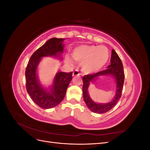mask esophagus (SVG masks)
<instances>
[{
    "mask_svg": "<svg viewBox=\"0 0 150 150\" xmlns=\"http://www.w3.org/2000/svg\"><path fill=\"white\" fill-rule=\"evenodd\" d=\"M80 74H79V71H78V70H75L74 72H73V73H72V76H79Z\"/></svg>",
    "mask_w": 150,
    "mask_h": 150,
    "instance_id": "1",
    "label": "esophagus"
}]
</instances>
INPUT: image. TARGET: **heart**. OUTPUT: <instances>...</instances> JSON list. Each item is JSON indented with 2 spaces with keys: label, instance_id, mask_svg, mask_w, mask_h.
Listing matches in <instances>:
<instances>
[{
  "label": "heart",
  "instance_id": "obj_1",
  "mask_svg": "<svg viewBox=\"0 0 150 150\" xmlns=\"http://www.w3.org/2000/svg\"><path fill=\"white\" fill-rule=\"evenodd\" d=\"M72 57L81 65L85 74L96 73L106 64L109 59L108 49L104 46L81 45L74 49ZM67 62L72 64V61Z\"/></svg>",
  "mask_w": 150,
  "mask_h": 150
}]
</instances>
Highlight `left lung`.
<instances>
[{
	"label": "left lung",
	"instance_id": "8db88e82",
	"mask_svg": "<svg viewBox=\"0 0 150 150\" xmlns=\"http://www.w3.org/2000/svg\"><path fill=\"white\" fill-rule=\"evenodd\" d=\"M111 64L108 66V69L93 74H88L83 76V94L84 101L90 111L98 114L105 113L114 107L121 96L122 89L123 87L125 74L121 59L114 49L112 50ZM103 75H110L115 79L116 83V91L115 97L110 102L106 103H98L94 102L90 98L88 94L89 85L95 82L99 77Z\"/></svg>",
	"mask_w": 150,
	"mask_h": 150
}]
</instances>
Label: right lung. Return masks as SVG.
I'll return each instance as SVG.
<instances>
[{
    "label": "right lung",
    "instance_id": "1",
    "mask_svg": "<svg viewBox=\"0 0 150 150\" xmlns=\"http://www.w3.org/2000/svg\"><path fill=\"white\" fill-rule=\"evenodd\" d=\"M65 39L53 38L34 52L25 69L26 89L33 101L42 109H50L58 105L64 98L66 91L72 80V72H57L52 84L45 88L40 84L38 74L39 63L44 57L62 59Z\"/></svg>",
    "mask_w": 150,
    "mask_h": 150
}]
</instances>
